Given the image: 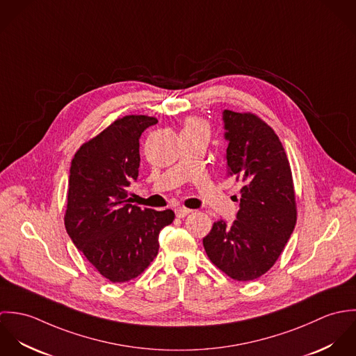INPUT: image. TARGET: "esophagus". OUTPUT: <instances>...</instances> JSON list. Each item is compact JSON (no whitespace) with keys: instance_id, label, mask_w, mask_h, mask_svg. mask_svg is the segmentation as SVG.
<instances>
[{"instance_id":"obj_1","label":"esophagus","mask_w":356,"mask_h":356,"mask_svg":"<svg viewBox=\"0 0 356 356\" xmlns=\"http://www.w3.org/2000/svg\"><path fill=\"white\" fill-rule=\"evenodd\" d=\"M191 212H192V209L185 208V207H178V208H175V215H177V218H185V216L189 215Z\"/></svg>"}]
</instances>
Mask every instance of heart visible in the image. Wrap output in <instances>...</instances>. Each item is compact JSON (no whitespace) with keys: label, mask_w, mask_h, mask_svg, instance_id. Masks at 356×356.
<instances>
[{"label":"heart","mask_w":356,"mask_h":356,"mask_svg":"<svg viewBox=\"0 0 356 356\" xmlns=\"http://www.w3.org/2000/svg\"><path fill=\"white\" fill-rule=\"evenodd\" d=\"M182 131H189V133H200L204 136H208V129H207V124L204 123L203 120L200 119H196V118H192V119H188L182 127Z\"/></svg>","instance_id":"heart-1"}]
</instances>
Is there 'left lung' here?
I'll return each instance as SVG.
<instances>
[{
    "label": "left lung",
    "instance_id": "left-lung-1",
    "mask_svg": "<svg viewBox=\"0 0 356 356\" xmlns=\"http://www.w3.org/2000/svg\"><path fill=\"white\" fill-rule=\"evenodd\" d=\"M223 123L227 177L243 184L240 209L232 225L213 223L204 250L230 278L252 281L273 267L293 233L292 171L278 136L260 118L225 109Z\"/></svg>",
    "mask_w": 356,
    "mask_h": 356
}]
</instances>
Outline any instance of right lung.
Returning a JSON list of instances; mask_svg holds the SVG:
<instances>
[{
	"label": "right lung",
	"instance_id": "add662e5",
	"mask_svg": "<svg viewBox=\"0 0 356 356\" xmlns=\"http://www.w3.org/2000/svg\"><path fill=\"white\" fill-rule=\"evenodd\" d=\"M157 119L129 115L115 120L75 153L68 179L65 230L74 245L111 282L138 277L156 257L159 233L171 209L140 208L127 199L140 168V137Z\"/></svg>",
	"mask_w": 356,
	"mask_h": 356
}]
</instances>
